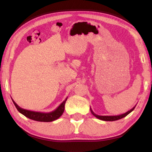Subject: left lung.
Masks as SVG:
<instances>
[{"label": "left lung", "instance_id": "8db88e82", "mask_svg": "<svg viewBox=\"0 0 152 152\" xmlns=\"http://www.w3.org/2000/svg\"><path fill=\"white\" fill-rule=\"evenodd\" d=\"M135 106L134 107H133L132 109L129 110V111L123 113V114H121L119 115H114V116H102V115H98L96 114H95V113L92 111L91 108V111L92 113V114L95 117H96L97 119L102 120V121H113L119 120V119H122V118H123V117H126L127 115L129 114L131 112L133 111V109H135Z\"/></svg>", "mask_w": 152, "mask_h": 152}]
</instances>
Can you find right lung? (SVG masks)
I'll use <instances>...</instances> for the list:
<instances>
[{
  "label": "right lung",
  "mask_w": 152,
  "mask_h": 152,
  "mask_svg": "<svg viewBox=\"0 0 152 152\" xmlns=\"http://www.w3.org/2000/svg\"><path fill=\"white\" fill-rule=\"evenodd\" d=\"M67 99H68V97H66V99L59 105V107L57 109H56L54 110H53V111L50 113L32 111V110L22 109L21 107H20L19 105L12 100V101L13 102L15 106L16 107L18 111L23 115L24 116L29 118V119L40 122H51L58 119V118L61 116V115L63 114Z\"/></svg>",
  "instance_id": "1"
}]
</instances>
